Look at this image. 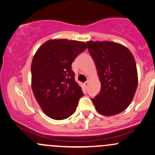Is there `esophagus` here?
I'll list each match as a JSON object with an SVG mask.
<instances>
[{
    "label": "esophagus",
    "mask_w": 155,
    "mask_h": 155,
    "mask_svg": "<svg viewBox=\"0 0 155 155\" xmlns=\"http://www.w3.org/2000/svg\"><path fill=\"white\" fill-rule=\"evenodd\" d=\"M89 82H90V79H87V80L84 83V86L85 87H87V86L89 85Z\"/></svg>",
    "instance_id": "1"
}]
</instances>
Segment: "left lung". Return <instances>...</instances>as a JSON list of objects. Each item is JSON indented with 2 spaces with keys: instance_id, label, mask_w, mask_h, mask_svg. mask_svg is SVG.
Listing matches in <instances>:
<instances>
[{
  "instance_id": "8db88e82",
  "label": "left lung",
  "mask_w": 155,
  "mask_h": 155,
  "mask_svg": "<svg viewBox=\"0 0 155 155\" xmlns=\"http://www.w3.org/2000/svg\"><path fill=\"white\" fill-rule=\"evenodd\" d=\"M95 62L101 88L91 100L95 109L104 116L122 112L136 93L138 74L134 57L127 47L111 41L87 42Z\"/></svg>"
}]
</instances>
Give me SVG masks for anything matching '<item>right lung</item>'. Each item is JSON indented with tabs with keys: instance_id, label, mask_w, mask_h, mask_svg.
Masks as SVG:
<instances>
[{
	"instance_id": "1",
	"label": "right lung",
	"mask_w": 155,
	"mask_h": 155,
	"mask_svg": "<svg viewBox=\"0 0 155 155\" xmlns=\"http://www.w3.org/2000/svg\"><path fill=\"white\" fill-rule=\"evenodd\" d=\"M86 49L84 42L55 39L42 44L33 57L32 90L44 114L53 120L71 116L84 95L71 64Z\"/></svg>"
}]
</instances>
